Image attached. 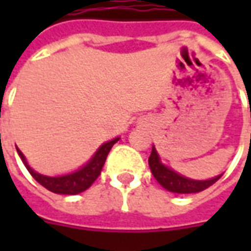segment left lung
Masks as SVG:
<instances>
[{"mask_svg":"<svg viewBox=\"0 0 251 251\" xmlns=\"http://www.w3.org/2000/svg\"><path fill=\"white\" fill-rule=\"evenodd\" d=\"M148 163H150L151 172H152L153 177L159 181L162 187H165L172 193H180V194L200 193L209 186H212L222 176V175H219L217 177L209 178V180H191V178L184 177V176H180L176 172H173L172 169L166 168L165 165L160 163L158 152L153 147H152V152H151Z\"/></svg>","mask_w":251,"mask_h":251,"instance_id":"obj_1","label":"left lung"}]
</instances>
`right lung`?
<instances>
[{
    "instance_id": "add662e5",
    "label": "right lung",
    "mask_w": 251,
    "mask_h": 251,
    "mask_svg": "<svg viewBox=\"0 0 251 251\" xmlns=\"http://www.w3.org/2000/svg\"><path fill=\"white\" fill-rule=\"evenodd\" d=\"M117 141H119V138H114V140L103 144L100 148L98 150V152L93 155V158L89 160V163H86L82 169H79V170H76L74 173H70V175H65V176H58V177H49V176H43V175L36 173L34 170L29 168L27 162L25 159L24 153L18 148H16V151H18V153H19V156H21V159L24 162L26 169L29 170V173L33 176V178L37 183H40L43 187L53 191L55 194L74 196V194H79L85 190H88L93 184V181L99 177L101 168H103V165L106 162V158H107V155L110 152L111 147Z\"/></svg>"
}]
</instances>
